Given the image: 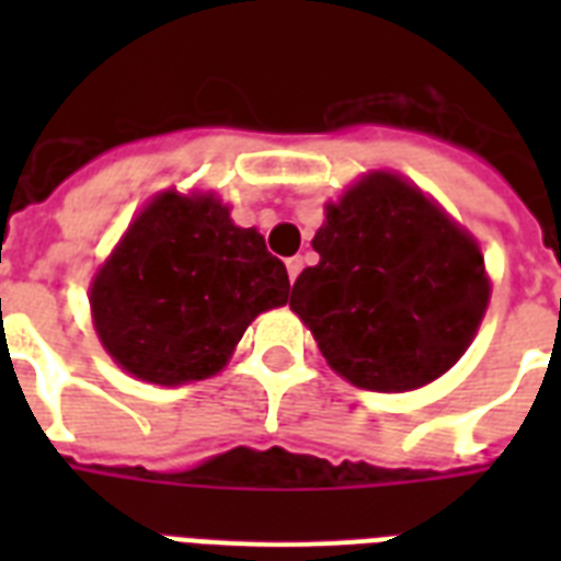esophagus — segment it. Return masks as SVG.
<instances>
[{
    "mask_svg": "<svg viewBox=\"0 0 561 561\" xmlns=\"http://www.w3.org/2000/svg\"><path fill=\"white\" fill-rule=\"evenodd\" d=\"M285 264H288V279L297 282L299 271H302V255H294V259H288Z\"/></svg>",
    "mask_w": 561,
    "mask_h": 561,
    "instance_id": "obj_1",
    "label": "esophagus"
}]
</instances>
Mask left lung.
I'll use <instances>...</instances> for the list:
<instances>
[{"instance_id":"obj_1","label":"left lung","mask_w":561,"mask_h":561,"mask_svg":"<svg viewBox=\"0 0 561 561\" xmlns=\"http://www.w3.org/2000/svg\"><path fill=\"white\" fill-rule=\"evenodd\" d=\"M311 247L320 262L290 308L355 387H425L474 341L489 302L478 241L399 174L373 171L329 203Z\"/></svg>"}]
</instances>
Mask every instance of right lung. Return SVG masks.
I'll return each mask as SVG.
<instances>
[{"label": "right lung", "mask_w": 561, "mask_h": 561, "mask_svg": "<svg viewBox=\"0 0 561 561\" xmlns=\"http://www.w3.org/2000/svg\"><path fill=\"white\" fill-rule=\"evenodd\" d=\"M259 229L206 194H157L90 285L101 346L125 373L174 387L227 367L255 317L288 302Z\"/></svg>", "instance_id": "1"}]
</instances>
